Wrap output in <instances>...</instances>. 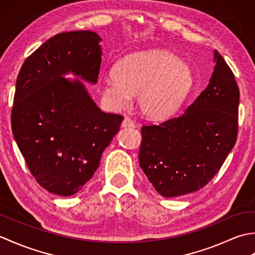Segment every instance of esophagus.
Wrapping results in <instances>:
<instances>
[{"instance_id": "esophagus-1", "label": "esophagus", "mask_w": 255, "mask_h": 255, "mask_svg": "<svg viewBox=\"0 0 255 255\" xmlns=\"http://www.w3.org/2000/svg\"><path fill=\"white\" fill-rule=\"evenodd\" d=\"M122 127H123V128H131V127H134V123H133L129 117H125L123 123H122Z\"/></svg>"}]
</instances>
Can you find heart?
I'll return each mask as SVG.
<instances>
[{
	"label": "heart",
	"instance_id": "1",
	"mask_svg": "<svg viewBox=\"0 0 255 255\" xmlns=\"http://www.w3.org/2000/svg\"><path fill=\"white\" fill-rule=\"evenodd\" d=\"M113 73L102 81L103 93L111 104L124 108L137 95L139 110L151 119L174 114L193 85L188 67L161 50L131 53L116 64Z\"/></svg>",
	"mask_w": 255,
	"mask_h": 255
}]
</instances>
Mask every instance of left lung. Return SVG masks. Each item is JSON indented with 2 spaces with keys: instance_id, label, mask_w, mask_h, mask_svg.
Returning <instances> with one entry per match:
<instances>
[{
  "instance_id": "left-lung-1",
  "label": "left lung",
  "mask_w": 255,
  "mask_h": 255,
  "mask_svg": "<svg viewBox=\"0 0 255 255\" xmlns=\"http://www.w3.org/2000/svg\"><path fill=\"white\" fill-rule=\"evenodd\" d=\"M209 83L181 116L141 128L139 164L155 191L176 197L203 188L224 164L238 134L239 88L217 50Z\"/></svg>"
}]
</instances>
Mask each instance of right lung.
I'll return each mask as SVG.
<instances>
[{
    "label": "right lung",
    "instance_id": "add662e5",
    "mask_svg": "<svg viewBox=\"0 0 255 255\" xmlns=\"http://www.w3.org/2000/svg\"><path fill=\"white\" fill-rule=\"evenodd\" d=\"M101 41L91 30L60 32L26 59L16 80L15 141L36 181L59 196L91 180L124 119L102 112L81 81L97 82Z\"/></svg>",
    "mask_w": 255,
    "mask_h": 255
}]
</instances>
